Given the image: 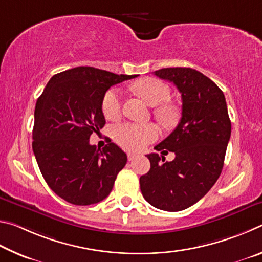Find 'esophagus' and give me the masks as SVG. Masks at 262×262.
<instances>
[{"mask_svg":"<svg viewBox=\"0 0 262 262\" xmlns=\"http://www.w3.org/2000/svg\"><path fill=\"white\" fill-rule=\"evenodd\" d=\"M127 157H128V161H133V159L137 157V155L134 154V152H128Z\"/></svg>","mask_w":262,"mask_h":262,"instance_id":"1","label":"esophagus"}]
</instances>
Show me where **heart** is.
Returning a JSON list of instances; mask_svg holds the SVG:
<instances>
[{
  "mask_svg": "<svg viewBox=\"0 0 262 262\" xmlns=\"http://www.w3.org/2000/svg\"><path fill=\"white\" fill-rule=\"evenodd\" d=\"M133 88L150 106H157L155 115L164 126H172L177 121L178 110L166 103L171 97V91L165 83L156 78H145ZM101 111L108 120H118L122 112L121 92L117 89H111L106 92L101 101ZM112 134L121 147L140 151L157 140L159 130L154 123L123 122L113 128Z\"/></svg>",
  "mask_w": 262,
  "mask_h": 262,
  "instance_id": "b5f03b06",
  "label": "heart"
}]
</instances>
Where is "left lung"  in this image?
<instances>
[{
	"label": "left lung",
	"mask_w": 262,
	"mask_h": 262,
	"mask_svg": "<svg viewBox=\"0 0 262 262\" xmlns=\"http://www.w3.org/2000/svg\"><path fill=\"white\" fill-rule=\"evenodd\" d=\"M154 74L177 86L183 112L176 129L155 147L158 151L166 149L174 152L176 158L165 162L157 154L147 155L150 170L140 178L141 192L155 208L180 211L205 196L219 179L231 121L224 94L202 73L177 67Z\"/></svg>",
	"instance_id": "1"
}]
</instances>
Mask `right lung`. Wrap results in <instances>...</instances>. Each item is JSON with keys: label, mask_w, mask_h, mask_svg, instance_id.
Returning a JSON list of instances; mask_svg holds the SVG:
<instances>
[{"label": "right lung", "mask_w": 262, "mask_h": 262, "mask_svg": "<svg viewBox=\"0 0 262 262\" xmlns=\"http://www.w3.org/2000/svg\"><path fill=\"white\" fill-rule=\"evenodd\" d=\"M136 75L76 67L53 76L34 110L32 148L43 179L60 198L76 206L103 201L127 163V155L108 142L91 145L92 133L105 125L101 101L108 89Z\"/></svg>", "instance_id": "right-lung-1"}]
</instances>
